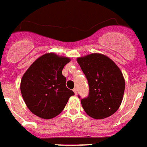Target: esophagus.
Instances as JSON below:
<instances>
[{"instance_id": "obj_1", "label": "esophagus", "mask_w": 147, "mask_h": 147, "mask_svg": "<svg viewBox=\"0 0 147 147\" xmlns=\"http://www.w3.org/2000/svg\"><path fill=\"white\" fill-rule=\"evenodd\" d=\"M74 94H75V95H77V89H76V88H74Z\"/></svg>"}]
</instances>
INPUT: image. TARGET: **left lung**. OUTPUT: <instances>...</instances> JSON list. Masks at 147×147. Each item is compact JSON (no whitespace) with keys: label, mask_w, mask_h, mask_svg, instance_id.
Here are the masks:
<instances>
[{"label":"left lung","mask_w":147,"mask_h":147,"mask_svg":"<svg viewBox=\"0 0 147 147\" xmlns=\"http://www.w3.org/2000/svg\"><path fill=\"white\" fill-rule=\"evenodd\" d=\"M77 61L89 85L88 97L80 100L84 110L95 119L111 116L123 99L125 79L122 71L110 58L101 53L78 57Z\"/></svg>","instance_id":"8db88e82"}]
</instances>
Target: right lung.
I'll return each mask as SVG.
<instances>
[{
	"mask_svg": "<svg viewBox=\"0 0 147 147\" xmlns=\"http://www.w3.org/2000/svg\"><path fill=\"white\" fill-rule=\"evenodd\" d=\"M69 57L54 53L38 57L21 80V92L25 105L33 114L43 119L57 116L64 109L74 91L66 86L62 70Z\"/></svg>",
	"mask_w": 147,
	"mask_h": 147,
	"instance_id": "add662e5",
	"label": "right lung"
}]
</instances>
